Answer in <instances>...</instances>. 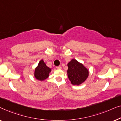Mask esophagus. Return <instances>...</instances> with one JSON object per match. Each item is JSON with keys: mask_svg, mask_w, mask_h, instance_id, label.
I'll use <instances>...</instances> for the list:
<instances>
[{"mask_svg": "<svg viewBox=\"0 0 121 121\" xmlns=\"http://www.w3.org/2000/svg\"><path fill=\"white\" fill-rule=\"evenodd\" d=\"M56 68H57V69H62V67H61V66H58V67H56Z\"/></svg>", "mask_w": 121, "mask_h": 121, "instance_id": "1", "label": "esophagus"}]
</instances>
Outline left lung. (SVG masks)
<instances>
[{
	"mask_svg": "<svg viewBox=\"0 0 121 121\" xmlns=\"http://www.w3.org/2000/svg\"><path fill=\"white\" fill-rule=\"evenodd\" d=\"M68 77L73 85H80L88 77V70L75 59H73L68 64Z\"/></svg>",
	"mask_w": 121,
	"mask_h": 121,
	"instance_id": "8db88e82",
	"label": "left lung"
}]
</instances>
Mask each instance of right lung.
<instances>
[{
	"instance_id": "right-lung-1",
	"label": "right lung",
	"mask_w": 121,
	"mask_h": 121,
	"mask_svg": "<svg viewBox=\"0 0 121 121\" xmlns=\"http://www.w3.org/2000/svg\"><path fill=\"white\" fill-rule=\"evenodd\" d=\"M51 71V69L47 67L44 61L41 60L35 71V77L38 80L43 81L48 77Z\"/></svg>"
}]
</instances>
